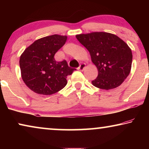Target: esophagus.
Instances as JSON below:
<instances>
[{"label": "esophagus", "mask_w": 149, "mask_h": 149, "mask_svg": "<svg viewBox=\"0 0 149 149\" xmlns=\"http://www.w3.org/2000/svg\"><path fill=\"white\" fill-rule=\"evenodd\" d=\"M85 66H86V65H85V63H82V64H80V66H79V67L77 69L80 71H83L85 69Z\"/></svg>", "instance_id": "1"}]
</instances>
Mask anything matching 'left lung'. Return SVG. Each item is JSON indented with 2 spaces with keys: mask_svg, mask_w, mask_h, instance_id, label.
Wrapping results in <instances>:
<instances>
[{
  "mask_svg": "<svg viewBox=\"0 0 149 149\" xmlns=\"http://www.w3.org/2000/svg\"><path fill=\"white\" fill-rule=\"evenodd\" d=\"M76 38L89 51L98 70L97 78L91 81L93 86L109 90L121 85L132 68V53L127 44L104 32L77 34Z\"/></svg>",
  "mask_w": 149,
  "mask_h": 149,
  "instance_id": "8db88e82",
  "label": "left lung"
}]
</instances>
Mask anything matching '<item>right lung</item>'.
Listing matches in <instances>:
<instances>
[{
	"label": "right lung",
	"instance_id": "1",
	"mask_svg": "<svg viewBox=\"0 0 149 149\" xmlns=\"http://www.w3.org/2000/svg\"><path fill=\"white\" fill-rule=\"evenodd\" d=\"M66 36L54 34L36 40L26 49L19 59L22 78L34 92L52 95L67 84L66 78L76 70L66 60L57 62L54 56L64 45Z\"/></svg>",
	"mask_w": 149,
	"mask_h": 149
}]
</instances>
